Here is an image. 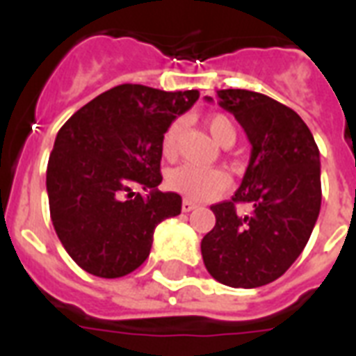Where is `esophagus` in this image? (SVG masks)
<instances>
[{
    "label": "esophagus",
    "mask_w": 356,
    "mask_h": 356,
    "mask_svg": "<svg viewBox=\"0 0 356 356\" xmlns=\"http://www.w3.org/2000/svg\"><path fill=\"white\" fill-rule=\"evenodd\" d=\"M195 207H197V203H194V201H190V200H184L183 201V212L194 211Z\"/></svg>",
    "instance_id": "1"
}]
</instances>
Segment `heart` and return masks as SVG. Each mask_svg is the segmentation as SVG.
I'll use <instances>...</instances> for the list:
<instances>
[{
  "label": "heart",
  "instance_id": "heart-1",
  "mask_svg": "<svg viewBox=\"0 0 356 356\" xmlns=\"http://www.w3.org/2000/svg\"><path fill=\"white\" fill-rule=\"evenodd\" d=\"M207 127L211 131L212 138L218 144L229 145L234 144L236 140V125L225 114H212L207 118ZM181 129L183 122L173 120L166 127L161 138V151L164 159H173L177 155L179 138H181ZM168 184L184 197L195 201L212 200L218 194H222L223 190L229 186L227 173L218 170V168H200L194 164H183L170 172L168 175Z\"/></svg>",
  "mask_w": 356,
  "mask_h": 356
}]
</instances>
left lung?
Returning <instances> with one entry per match:
<instances>
[{
  "label": "left lung",
  "mask_w": 356,
  "mask_h": 356,
  "mask_svg": "<svg viewBox=\"0 0 356 356\" xmlns=\"http://www.w3.org/2000/svg\"><path fill=\"white\" fill-rule=\"evenodd\" d=\"M216 94L253 147L240 188L211 207L216 225L201 240V254L218 282L264 286L296 262L312 234L321 207L320 149L286 105L240 88ZM238 204H251L252 212L242 215Z\"/></svg>",
  "instance_id": "8db88e82"
}]
</instances>
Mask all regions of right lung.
Instances as JSON below:
<instances>
[{
    "instance_id": "obj_1",
    "label": "right lung",
    "mask_w": 356,
    "mask_h": 356,
    "mask_svg": "<svg viewBox=\"0 0 356 356\" xmlns=\"http://www.w3.org/2000/svg\"><path fill=\"white\" fill-rule=\"evenodd\" d=\"M200 97L120 85L94 97L57 133L46 186L58 240L83 270L103 279L134 271L147 257L155 227L181 214V195L156 188L161 138ZM149 189L147 196L132 188Z\"/></svg>"
}]
</instances>
